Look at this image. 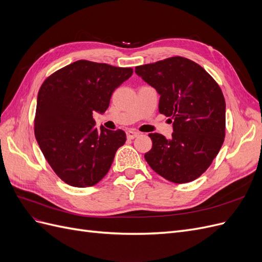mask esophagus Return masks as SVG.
Wrapping results in <instances>:
<instances>
[{"label":"esophagus","mask_w":262,"mask_h":262,"mask_svg":"<svg viewBox=\"0 0 262 262\" xmlns=\"http://www.w3.org/2000/svg\"><path fill=\"white\" fill-rule=\"evenodd\" d=\"M139 132H137V131H133V130H129V131H126V138L128 139H130V140H132V139H134V138H137L138 136H139Z\"/></svg>","instance_id":"34e87169"}]
</instances>
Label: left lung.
<instances>
[{"label":"left lung","mask_w":262,"mask_h":262,"mask_svg":"<svg viewBox=\"0 0 262 262\" xmlns=\"http://www.w3.org/2000/svg\"><path fill=\"white\" fill-rule=\"evenodd\" d=\"M136 72L161 95L158 110L170 118L173 128L169 140L160 133L148 134L153 145L144 155L147 164L175 184L199 178L225 138L221 87L201 66L182 57L139 66Z\"/></svg>","instance_id":"left-lung-1"}]
</instances>
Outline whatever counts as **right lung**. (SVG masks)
I'll use <instances>...</instances> for the list:
<instances>
[{
	"label": "right lung",
	"instance_id": "obj_1",
	"mask_svg": "<svg viewBox=\"0 0 262 262\" xmlns=\"http://www.w3.org/2000/svg\"><path fill=\"white\" fill-rule=\"evenodd\" d=\"M132 73L131 68L78 60L42 83L35 137L47 162L66 184L92 187L107 175L126 137L122 130H97L93 114L106 112L114 91Z\"/></svg>",
	"mask_w": 262,
	"mask_h": 262
}]
</instances>
